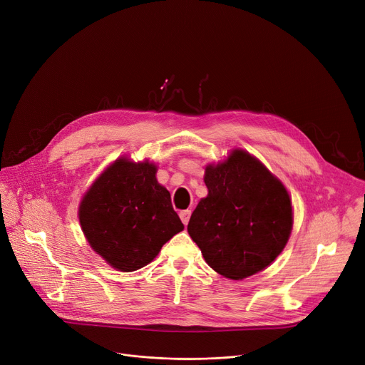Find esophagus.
I'll return each mask as SVG.
<instances>
[{
    "mask_svg": "<svg viewBox=\"0 0 365 365\" xmlns=\"http://www.w3.org/2000/svg\"><path fill=\"white\" fill-rule=\"evenodd\" d=\"M179 217H180L182 222H183L185 225H187V222H189V218H190V210H185V211H180Z\"/></svg>",
    "mask_w": 365,
    "mask_h": 365,
    "instance_id": "1",
    "label": "esophagus"
}]
</instances>
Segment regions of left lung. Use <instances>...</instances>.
Instances as JSON below:
<instances>
[{"instance_id":"obj_1","label":"left lung","mask_w":365,"mask_h":365,"mask_svg":"<svg viewBox=\"0 0 365 365\" xmlns=\"http://www.w3.org/2000/svg\"><path fill=\"white\" fill-rule=\"evenodd\" d=\"M208 196L192 212L187 233L218 274L247 278L271 264L292 228L284 185L243 150L205 169Z\"/></svg>"}]
</instances>
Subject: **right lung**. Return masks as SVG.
Instances as JSON below:
<instances>
[{
  "label": "right lung",
  "instance_id": "1",
  "mask_svg": "<svg viewBox=\"0 0 365 365\" xmlns=\"http://www.w3.org/2000/svg\"><path fill=\"white\" fill-rule=\"evenodd\" d=\"M148 161L116 160L80 205V222L90 246L122 272L150 263L163 245L183 230L170 193Z\"/></svg>",
  "mask_w": 365,
  "mask_h": 365
}]
</instances>
